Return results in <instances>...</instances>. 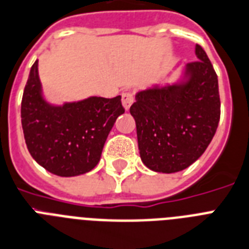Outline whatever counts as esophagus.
Instances as JSON below:
<instances>
[{"label":"esophagus","mask_w":249,"mask_h":249,"mask_svg":"<svg viewBox=\"0 0 249 249\" xmlns=\"http://www.w3.org/2000/svg\"><path fill=\"white\" fill-rule=\"evenodd\" d=\"M121 102H123V106L126 111L130 108V106L134 102V96L131 92H124L123 93V97H121Z\"/></svg>","instance_id":"34e87169"}]
</instances>
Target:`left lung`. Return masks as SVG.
I'll return each mask as SVG.
<instances>
[{
	"label": "left lung",
	"instance_id": "left-lung-1",
	"mask_svg": "<svg viewBox=\"0 0 249 249\" xmlns=\"http://www.w3.org/2000/svg\"><path fill=\"white\" fill-rule=\"evenodd\" d=\"M173 84L139 90L130 114L137 125L142 162L156 173H178L197 161L220 120L219 82L205 50Z\"/></svg>",
	"mask_w": 249,
	"mask_h": 249
}]
</instances>
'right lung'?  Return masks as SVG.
I'll list each match as a JSON object with an SVG mask.
<instances>
[{"label": "right lung", "instance_id": "add662e5", "mask_svg": "<svg viewBox=\"0 0 249 249\" xmlns=\"http://www.w3.org/2000/svg\"><path fill=\"white\" fill-rule=\"evenodd\" d=\"M124 111L121 96H93L61 106L50 104L43 97L37 60L21 101L28 151L40 166L58 177L88 173L100 161L108 133Z\"/></svg>", "mask_w": 249, "mask_h": 249}]
</instances>
